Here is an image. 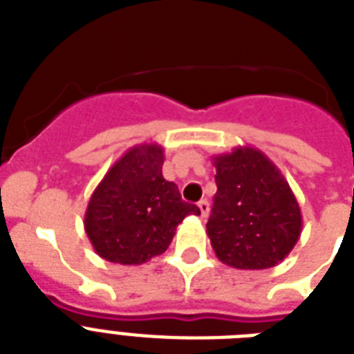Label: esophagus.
Returning <instances> with one entry per match:
<instances>
[{
  "instance_id": "1",
  "label": "esophagus",
  "mask_w": 354,
  "mask_h": 354,
  "mask_svg": "<svg viewBox=\"0 0 354 354\" xmlns=\"http://www.w3.org/2000/svg\"><path fill=\"white\" fill-rule=\"evenodd\" d=\"M198 207H200V213H202V218H205V216L209 215L211 207H209V202H207V200H200Z\"/></svg>"
}]
</instances>
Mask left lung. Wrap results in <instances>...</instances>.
Segmentation results:
<instances>
[{
    "label": "left lung",
    "instance_id": "obj_1",
    "mask_svg": "<svg viewBox=\"0 0 354 354\" xmlns=\"http://www.w3.org/2000/svg\"><path fill=\"white\" fill-rule=\"evenodd\" d=\"M216 194L207 235L218 261L239 270L279 264L301 235V209L281 171L261 150L213 156Z\"/></svg>",
    "mask_w": 354,
    "mask_h": 354
}]
</instances>
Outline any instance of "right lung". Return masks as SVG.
Listing matches in <instances>:
<instances>
[{
	"instance_id": "obj_1",
	"label": "right lung",
	"mask_w": 354,
	"mask_h": 354,
	"mask_svg": "<svg viewBox=\"0 0 354 354\" xmlns=\"http://www.w3.org/2000/svg\"><path fill=\"white\" fill-rule=\"evenodd\" d=\"M163 147L136 145L119 158L97 185L84 215L91 246L110 263L143 264L171 244L178 224L200 215L183 202L174 182L161 174Z\"/></svg>"
}]
</instances>
